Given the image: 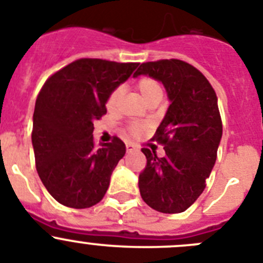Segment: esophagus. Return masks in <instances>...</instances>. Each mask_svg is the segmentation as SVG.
<instances>
[{
  "label": "esophagus",
  "mask_w": 263,
  "mask_h": 263,
  "mask_svg": "<svg viewBox=\"0 0 263 263\" xmlns=\"http://www.w3.org/2000/svg\"><path fill=\"white\" fill-rule=\"evenodd\" d=\"M126 149H127V153H131V152H134V151H135V149H136V148H135V146L132 145V144L127 143V144H126Z\"/></svg>",
  "instance_id": "obj_1"
}]
</instances>
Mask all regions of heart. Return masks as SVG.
<instances>
[{
	"label": "heart",
	"mask_w": 263,
	"mask_h": 263,
	"mask_svg": "<svg viewBox=\"0 0 263 263\" xmlns=\"http://www.w3.org/2000/svg\"><path fill=\"white\" fill-rule=\"evenodd\" d=\"M136 89L137 91L140 93V96L143 97L144 101L152 98L155 96H162V89H161V85L158 84L156 80L151 79V77H141V79L137 80L136 82ZM120 94H122V89L117 87L115 90H112V93L108 96L107 98V108L108 110H112V108L117 106L118 101L120 98ZM132 131L136 134L139 131V127H132Z\"/></svg>",
	"instance_id": "b5f03b06"
}]
</instances>
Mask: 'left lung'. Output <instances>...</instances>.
Masks as SVG:
<instances>
[{
	"instance_id": "left-lung-1",
	"label": "left lung",
	"mask_w": 263,
	"mask_h": 263,
	"mask_svg": "<svg viewBox=\"0 0 263 263\" xmlns=\"http://www.w3.org/2000/svg\"><path fill=\"white\" fill-rule=\"evenodd\" d=\"M141 74L164 85L170 105L153 137L165 156L141 149L140 195L156 211L179 214L199 198L216 162L223 135L217 97L199 70L176 59L141 64L134 77Z\"/></svg>"
}]
</instances>
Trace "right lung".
Returning <instances> with one entry per match:
<instances>
[{
    "instance_id": "1",
    "label": "right lung",
    "mask_w": 263,
    "mask_h": 263,
    "mask_svg": "<svg viewBox=\"0 0 263 263\" xmlns=\"http://www.w3.org/2000/svg\"><path fill=\"white\" fill-rule=\"evenodd\" d=\"M139 64L80 59L51 76L35 102L32 148L37 174L59 203L89 208L102 200L126 145L93 139L112 90Z\"/></svg>"
}]
</instances>
